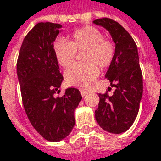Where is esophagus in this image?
<instances>
[{"label": "esophagus", "mask_w": 161, "mask_h": 161, "mask_svg": "<svg viewBox=\"0 0 161 161\" xmlns=\"http://www.w3.org/2000/svg\"><path fill=\"white\" fill-rule=\"evenodd\" d=\"M80 93H81V95H82V97H84V96H86L87 94H88V91L86 90H84V89H80Z\"/></svg>", "instance_id": "esophagus-1"}]
</instances>
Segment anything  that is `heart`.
<instances>
[{
  "label": "heart",
  "mask_w": 161,
  "mask_h": 161,
  "mask_svg": "<svg viewBox=\"0 0 161 161\" xmlns=\"http://www.w3.org/2000/svg\"><path fill=\"white\" fill-rule=\"evenodd\" d=\"M70 41L58 38L53 44V53L58 64L68 68L76 59L77 52H83V63L76 64L65 71V80L69 86L85 87L97 78L99 68L105 69L114 62L116 46L103 34L92 25L75 29Z\"/></svg>",
  "instance_id": "b5f03b06"
}]
</instances>
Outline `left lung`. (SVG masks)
Wrapping results in <instances>:
<instances>
[{
	"mask_svg": "<svg viewBox=\"0 0 161 161\" xmlns=\"http://www.w3.org/2000/svg\"><path fill=\"white\" fill-rule=\"evenodd\" d=\"M93 23L107 29L116 46L114 62L105 74L115 91L113 95L107 91L98 94L95 119L104 131L120 134L128 130L136 120L142 97L143 79L137 47L130 34L116 21L104 17Z\"/></svg>",
	"mask_w": 161,
	"mask_h": 161,
	"instance_id": "left-lung-1",
	"label": "left lung"
}]
</instances>
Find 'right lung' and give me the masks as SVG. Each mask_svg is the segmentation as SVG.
I'll return each mask as SVG.
<instances>
[{
	"mask_svg": "<svg viewBox=\"0 0 161 161\" xmlns=\"http://www.w3.org/2000/svg\"><path fill=\"white\" fill-rule=\"evenodd\" d=\"M61 28L59 24H36L23 41L16 64L26 115L33 127L52 142L62 140L72 131L74 110L82 99L76 88H68L63 96H56L63 76L53 44Z\"/></svg>",
	"mask_w": 161,
	"mask_h": 161,
	"instance_id": "1",
	"label": "right lung"
}]
</instances>
